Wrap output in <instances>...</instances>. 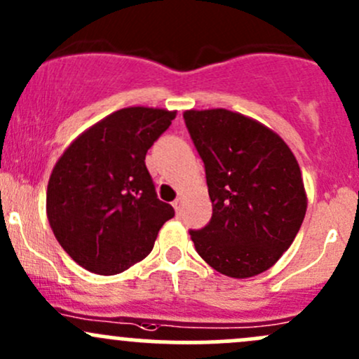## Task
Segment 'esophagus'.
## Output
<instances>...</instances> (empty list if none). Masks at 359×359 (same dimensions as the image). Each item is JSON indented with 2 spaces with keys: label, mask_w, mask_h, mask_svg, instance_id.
<instances>
[{
  "label": "esophagus",
  "mask_w": 359,
  "mask_h": 359,
  "mask_svg": "<svg viewBox=\"0 0 359 359\" xmlns=\"http://www.w3.org/2000/svg\"><path fill=\"white\" fill-rule=\"evenodd\" d=\"M172 207H175V210H176V214H181V212H183V196H178V198L175 200V202H172Z\"/></svg>",
  "instance_id": "1"
}]
</instances>
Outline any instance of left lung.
I'll use <instances>...</instances> for the list:
<instances>
[{
	"instance_id": "8db88e82",
	"label": "left lung",
	"mask_w": 359,
	"mask_h": 359,
	"mask_svg": "<svg viewBox=\"0 0 359 359\" xmlns=\"http://www.w3.org/2000/svg\"><path fill=\"white\" fill-rule=\"evenodd\" d=\"M183 118L212 200L209 224L190 231L196 253L236 279L265 272L294 241L306 214L294 154L279 135L240 113L191 109Z\"/></svg>"
}]
</instances>
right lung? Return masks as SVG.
<instances>
[{
    "instance_id": "right-lung-1",
    "label": "right lung",
    "mask_w": 359,
    "mask_h": 359,
    "mask_svg": "<svg viewBox=\"0 0 359 359\" xmlns=\"http://www.w3.org/2000/svg\"><path fill=\"white\" fill-rule=\"evenodd\" d=\"M176 111L125 107L83 132L48 183L46 212L57 243L87 271L114 276L152 252L175 209L157 198L145 154Z\"/></svg>"
}]
</instances>
